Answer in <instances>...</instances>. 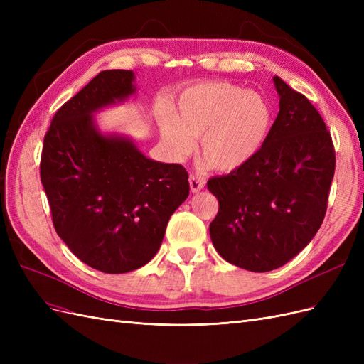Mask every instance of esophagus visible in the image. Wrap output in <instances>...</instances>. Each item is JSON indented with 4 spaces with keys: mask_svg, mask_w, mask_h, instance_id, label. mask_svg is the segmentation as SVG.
Segmentation results:
<instances>
[{
    "mask_svg": "<svg viewBox=\"0 0 364 364\" xmlns=\"http://www.w3.org/2000/svg\"><path fill=\"white\" fill-rule=\"evenodd\" d=\"M203 186H205V181L202 178L194 174L190 176V188L193 193H199L200 190H203Z\"/></svg>",
    "mask_w": 364,
    "mask_h": 364,
    "instance_id": "obj_1",
    "label": "esophagus"
}]
</instances>
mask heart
<instances>
[{
  "label": "heart",
  "mask_w": 364,
  "mask_h": 364,
  "mask_svg": "<svg viewBox=\"0 0 364 364\" xmlns=\"http://www.w3.org/2000/svg\"><path fill=\"white\" fill-rule=\"evenodd\" d=\"M273 109L264 95L229 82H205L185 90L178 114L164 109L159 127L174 155H185L199 136V155L218 171L250 161L266 142Z\"/></svg>",
  "instance_id": "obj_1"
}]
</instances>
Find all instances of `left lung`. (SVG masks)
I'll use <instances>...</instances> for the list:
<instances>
[{
    "label": "left lung",
    "mask_w": 364,
    "mask_h": 364,
    "mask_svg": "<svg viewBox=\"0 0 364 364\" xmlns=\"http://www.w3.org/2000/svg\"><path fill=\"white\" fill-rule=\"evenodd\" d=\"M279 112L250 161L208 181L218 200L209 225L220 257L250 272H270L316 235L328 206L336 151L325 121L308 98L273 77Z\"/></svg>",
    "instance_id": "left-lung-1"
}]
</instances>
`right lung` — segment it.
Returning <instances> with one entry per match:
<instances>
[{"mask_svg": "<svg viewBox=\"0 0 364 364\" xmlns=\"http://www.w3.org/2000/svg\"><path fill=\"white\" fill-rule=\"evenodd\" d=\"M134 73L102 71L54 114L43 138L41 182L58 235L105 273H127L159 250L171 214L190 194L181 164L146 158L134 142L105 136L92 112L135 92Z\"/></svg>", "mask_w": 364, "mask_h": 364, "instance_id": "right-lung-1", "label": "right lung"}]
</instances>
